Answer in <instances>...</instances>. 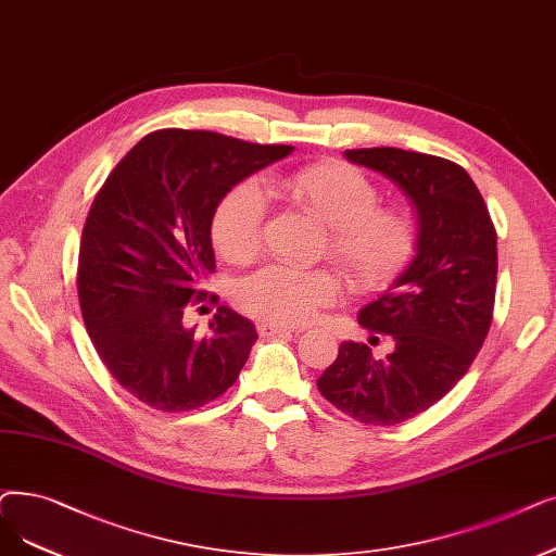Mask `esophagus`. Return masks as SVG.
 Masks as SVG:
<instances>
[{
  "instance_id": "esophagus-1",
  "label": "esophagus",
  "mask_w": 556,
  "mask_h": 556,
  "mask_svg": "<svg viewBox=\"0 0 556 556\" xmlns=\"http://www.w3.org/2000/svg\"><path fill=\"white\" fill-rule=\"evenodd\" d=\"M258 336H295L298 329H291V327H281V325H273V323H261L258 327Z\"/></svg>"
}]
</instances>
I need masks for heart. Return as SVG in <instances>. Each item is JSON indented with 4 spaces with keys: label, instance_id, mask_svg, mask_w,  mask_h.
<instances>
[{
    "label": "heart",
    "instance_id": "heart-1",
    "mask_svg": "<svg viewBox=\"0 0 556 556\" xmlns=\"http://www.w3.org/2000/svg\"><path fill=\"white\" fill-rule=\"evenodd\" d=\"M265 200L300 208L327 229V252L358 288L389 286L416 252V220L404 208L379 206L377 186L356 167L316 163L256 184L233 186L211 218L213 248L229 263H250L261 248ZM341 295L331 270L268 265L236 286V304L273 325H304Z\"/></svg>",
    "mask_w": 556,
    "mask_h": 556
}]
</instances>
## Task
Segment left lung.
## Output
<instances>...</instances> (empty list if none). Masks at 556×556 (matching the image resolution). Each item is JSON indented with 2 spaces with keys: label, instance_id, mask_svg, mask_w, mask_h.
<instances>
[{
  "label": "left lung",
  "instance_id": "obj_1",
  "mask_svg": "<svg viewBox=\"0 0 556 556\" xmlns=\"http://www.w3.org/2000/svg\"><path fill=\"white\" fill-rule=\"evenodd\" d=\"M350 163L395 181L418 220L416 256L358 325L393 338L375 358L345 341L318 379L338 412L366 425H400L445 397L486 341L497 279V233L475 181L447 159L397 148L345 150Z\"/></svg>",
  "mask_w": 556,
  "mask_h": 556
}]
</instances>
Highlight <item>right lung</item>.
I'll use <instances>...</instances> for the list:
<instances>
[{
  "label": "right lung",
  "mask_w": 556,
  "mask_h": 556,
  "mask_svg": "<svg viewBox=\"0 0 556 556\" xmlns=\"http://www.w3.org/2000/svg\"><path fill=\"white\" fill-rule=\"evenodd\" d=\"M293 152L213 131L161 129L127 152L92 200L77 291L86 331L117 383L156 412L220 397L243 370L254 325L227 306L211 333L184 327L215 273L211 218L227 192Z\"/></svg>",
  "instance_id": "1"
}]
</instances>
